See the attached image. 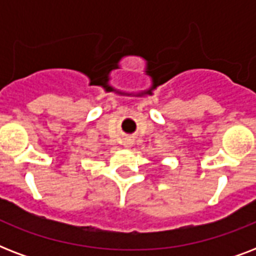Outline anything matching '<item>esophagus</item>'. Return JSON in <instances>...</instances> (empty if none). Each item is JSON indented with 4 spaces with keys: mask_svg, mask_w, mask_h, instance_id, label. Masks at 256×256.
Here are the masks:
<instances>
[{
    "mask_svg": "<svg viewBox=\"0 0 256 256\" xmlns=\"http://www.w3.org/2000/svg\"><path fill=\"white\" fill-rule=\"evenodd\" d=\"M124 146L126 148H130L132 146V138H126V140H124Z\"/></svg>",
    "mask_w": 256,
    "mask_h": 256,
    "instance_id": "esophagus-1",
    "label": "esophagus"
}]
</instances>
